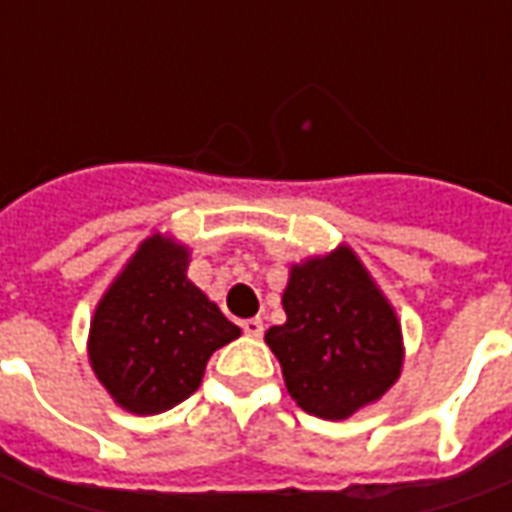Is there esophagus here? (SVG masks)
Masks as SVG:
<instances>
[{
	"label": "esophagus",
	"mask_w": 512,
	"mask_h": 512,
	"mask_svg": "<svg viewBox=\"0 0 512 512\" xmlns=\"http://www.w3.org/2000/svg\"><path fill=\"white\" fill-rule=\"evenodd\" d=\"M241 329H244V334H249V337H263V321H260V318H246V321L241 323Z\"/></svg>",
	"instance_id": "1"
}]
</instances>
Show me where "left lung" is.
Here are the masks:
<instances>
[{
  "label": "left lung",
  "mask_w": 512,
  "mask_h": 512,
  "mask_svg": "<svg viewBox=\"0 0 512 512\" xmlns=\"http://www.w3.org/2000/svg\"><path fill=\"white\" fill-rule=\"evenodd\" d=\"M282 307L288 321L271 326L266 343L307 414L351 417L397 381L400 323L351 249L290 268Z\"/></svg>",
  "instance_id": "1"
}]
</instances>
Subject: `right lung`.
<instances>
[{"instance_id":"1","label":"right lung","mask_w":512,"mask_h":512,"mask_svg":"<svg viewBox=\"0 0 512 512\" xmlns=\"http://www.w3.org/2000/svg\"><path fill=\"white\" fill-rule=\"evenodd\" d=\"M189 252L153 235L95 310L90 362L98 381L134 414H161L197 392L216 348L241 329L186 279Z\"/></svg>"}]
</instances>
